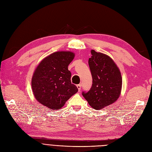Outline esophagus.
<instances>
[{
  "label": "esophagus",
  "instance_id": "1",
  "mask_svg": "<svg viewBox=\"0 0 152 152\" xmlns=\"http://www.w3.org/2000/svg\"><path fill=\"white\" fill-rule=\"evenodd\" d=\"M81 87H82L81 84H78V85H77V87L78 88V91H80V90H81Z\"/></svg>",
  "mask_w": 152,
  "mask_h": 152
}]
</instances>
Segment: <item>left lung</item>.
Listing matches in <instances>:
<instances>
[{"mask_svg":"<svg viewBox=\"0 0 152 152\" xmlns=\"http://www.w3.org/2000/svg\"><path fill=\"white\" fill-rule=\"evenodd\" d=\"M88 65L92 76V86L82 95L93 108L99 110L112 104L121 94L122 78L113 60L105 54L91 50Z\"/></svg>","mask_w":152,"mask_h":152,"instance_id":"1","label":"left lung"}]
</instances>
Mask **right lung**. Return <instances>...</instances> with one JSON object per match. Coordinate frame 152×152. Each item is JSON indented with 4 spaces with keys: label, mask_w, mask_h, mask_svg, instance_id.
Wrapping results in <instances>:
<instances>
[{
    "label": "right lung",
    "mask_w": 152,
    "mask_h": 152,
    "mask_svg": "<svg viewBox=\"0 0 152 152\" xmlns=\"http://www.w3.org/2000/svg\"><path fill=\"white\" fill-rule=\"evenodd\" d=\"M75 57L69 51L54 52L44 58L35 70L32 88L35 98L52 110L61 108L70 97L78 92L71 83L68 66Z\"/></svg>",
    "instance_id": "add662e5"
}]
</instances>
